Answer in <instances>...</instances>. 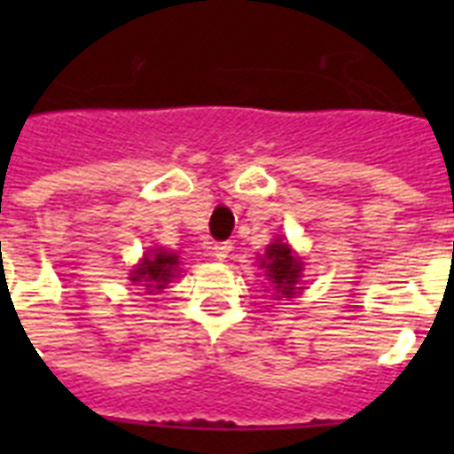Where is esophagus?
<instances>
[{
	"label": "esophagus",
	"mask_w": 454,
	"mask_h": 454,
	"mask_svg": "<svg viewBox=\"0 0 454 454\" xmlns=\"http://www.w3.org/2000/svg\"><path fill=\"white\" fill-rule=\"evenodd\" d=\"M231 252V243H215L214 247H211V254L218 259V262H224L227 256H230Z\"/></svg>",
	"instance_id": "34e87169"
}]
</instances>
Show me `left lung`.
<instances>
[{
    "instance_id": "obj_1",
    "label": "left lung",
    "mask_w": 454,
    "mask_h": 454,
    "mask_svg": "<svg viewBox=\"0 0 454 454\" xmlns=\"http://www.w3.org/2000/svg\"><path fill=\"white\" fill-rule=\"evenodd\" d=\"M259 268L266 275V291L275 300L295 298L307 288L304 284V262L298 252L293 250L284 236H275L263 256H259Z\"/></svg>"
}]
</instances>
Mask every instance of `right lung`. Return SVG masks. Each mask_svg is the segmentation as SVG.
<instances>
[{"label":"right lung","instance_id":"1","mask_svg":"<svg viewBox=\"0 0 454 454\" xmlns=\"http://www.w3.org/2000/svg\"><path fill=\"white\" fill-rule=\"evenodd\" d=\"M182 259L177 252L166 250V247H147L138 263L131 268L129 282L140 284L145 293H161L172 279L182 277Z\"/></svg>","mask_w":454,"mask_h":454}]
</instances>
